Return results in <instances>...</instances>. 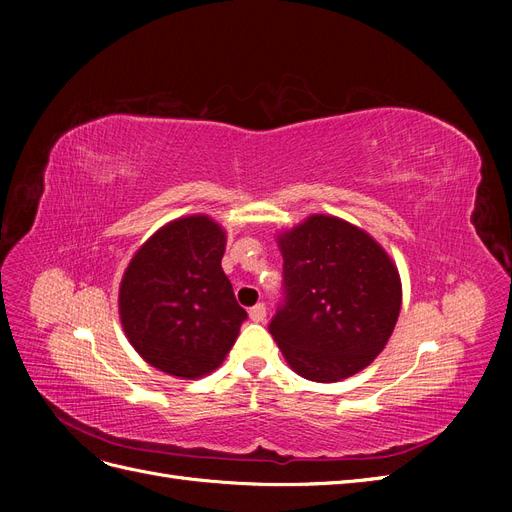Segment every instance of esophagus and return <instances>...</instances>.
Returning <instances> with one entry per match:
<instances>
[{"instance_id": "obj_1", "label": "esophagus", "mask_w": 512, "mask_h": 512, "mask_svg": "<svg viewBox=\"0 0 512 512\" xmlns=\"http://www.w3.org/2000/svg\"><path fill=\"white\" fill-rule=\"evenodd\" d=\"M250 318H252L254 322H265V318H267V307L262 305V303L254 305V307L250 309Z\"/></svg>"}]
</instances>
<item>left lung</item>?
I'll return each mask as SVG.
<instances>
[{"label": "left lung", "mask_w": 512, "mask_h": 512, "mask_svg": "<svg viewBox=\"0 0 512 512\" xmlns=\"http://www.w3.org/2000/svg\"><path fill=\"white\" fill-rule=\"evenodd\" d=\"M286 305L271 335L294 374L339 382L359 374L389 344L401 309V277L367 230L312 213L277 232Z\"/></svg>", "instance_id": "left-lung-1"}]
</instances>
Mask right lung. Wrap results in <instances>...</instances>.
Here are the masks:
<instances>
[{
    "label": "right lung",
    "instance_id": "add662e5",
    "mask_svg": "<svg viewBox=\"0 0 512 512\" xmlns=\"http://www.w3.org/2000/svg\"><path fill=\"white\" fill-rule=\"evenodd\" d=\"M226 230L205 213L170 220L138 247L119 284V320L141 359L196 380L218 369L247 318L222 269Z\"/></svg>",
    "mask_w": 512,
    "mask_h": 512
}]
</instances>
